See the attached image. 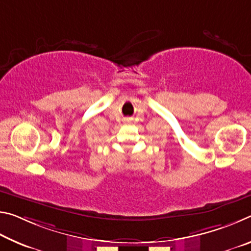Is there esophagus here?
<instances>
[{
	"label": "esophagus",
	"instance_id": "34e87169",
	"mask_svg": "<svg viewBox=\"0 0 251 251\" xmlns=\"http://www.w3.org/2000/svg\"><path fill=\"white\" fill-rule=\"evenodd\" d=\"M126 122H129V120H126Z\"/></svg>",
	"mask_w": 251,
	"mask_h": 251
}]
</instances>
